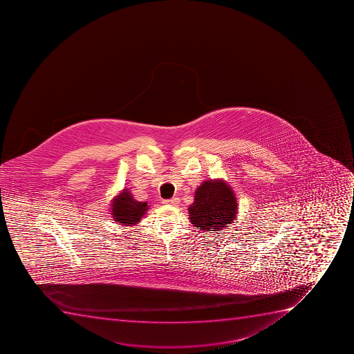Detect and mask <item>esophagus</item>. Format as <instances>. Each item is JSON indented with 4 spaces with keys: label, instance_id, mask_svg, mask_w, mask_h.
Returning a JSON list of instances; mask_svg holds the SVG:
<instances>
[{
    "label": "esophagus",
    "instance_id": "1",
    "mask_svg": "<svg viewBox=\"0 0 354 354\" xmlns=\"http://www.w3.org/2000/svg\"><path fill=\"white\" fill-rule=\"evenodd\" d=\"M180 200L178 197H173V198H169V200H165L162 203L164 204H169V205H176V204H179Z\"/></svg>",
    "mask_w": 354,
    "mask_h": 354
}]
</instances>
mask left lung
Wrapping results in <instances>:
<instances>
[{
  "label": "left lung",
  "mask_w": 354,
  "mask_h": 354,
  "mask_svg": "<svg viewBox=\"0 0 354 354\" xmlns=\"http://www.w3.org/2000/svg\"><path fill=\"white\" fill-rule=\"evenodd\" d=\"M236 211L238 203L231 188L221 180H207L197 188L189 219L202 231H221L236 217Z\"/></svg>",
  "instance_id": "obj_1"
}]
</instances>
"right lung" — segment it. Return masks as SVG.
I'll return each instance as SVG.
<instances>
[{
  "mask_svg": "<svg viewBox=\"0 0 354 354\" xmlns=\"http://www.w3.org/2000/svg\"><path fill=\"white\" fill-rule=\"evenodd\" d=\"M147 210V202H138L127 190H123V193L112 204L114 221L126 226L138 223Z\"/></svg>",
  "mask_w": 354,
  "mask_h": 354,
  "instance_id": "add662e5",
  "label": "right lung"
}]
</instances>
